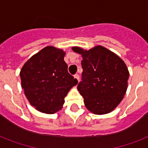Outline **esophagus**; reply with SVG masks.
Masks as SVG:
<instances>
[{
  "mask_svg": "<svg viewBox=\"0 0 148 148\" xmlns=\"http://www.w3.org/2000/svg\"><path fill=\"white\" fill-rule=\"evenodd\" d=\"M74 78L76 79L77 82H79V79H80V76H79L78 74H75V75H74Z\"/></svg>",
  "mask_w": 148,
  "mask_h": 148,
  "instance_id": "obj_1",
  "label": "esophagus"
}]
</instances>
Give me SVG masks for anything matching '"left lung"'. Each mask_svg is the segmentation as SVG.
I'll return each instance as SVG.
<instances>
[{
	"mask_svg": "<svg viewBox=\"0 0 148 148\" xmlns=\"http://www.w3.org/2000/svg\"><path fill=\"white\" fill-rule=\"evenodd\" d=\"M72 50L81 54L82 81L77 90L85 107L95 114H105L117 108L127 88L129 71L117 54L102 46L85 51L79 47Z\"/></svg>",
	"mask_w": 148,
	"mask_h": 148,
	"instance_id": "left-lung-1",
	"label": "left lung"
}]
</instances>
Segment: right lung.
<instances>
[{
    "mask_svg": "<svg viewBox=\"0 0 148 148\" xmlns=\"http://www.w3.org/2000/svg\"><path fill=\"white\" fill-rule=\"evenodd\" d=\"M64 55L63 50L47 46L32 56L21 70L24 95L40 112L54 114L60 110L68 91L77 84L67 71Z\"/></svg>",
    "mask_w": 148,
    "mask_h": 148,
    "instance_id": "1",
    "label": "right lung"
}]
</instances>
